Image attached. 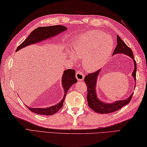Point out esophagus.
I'll list each match as a JSON object with an SVG mask.
<instances>
[{
  "instance_id": "esophagus-1",
  "label": "esophagus",
  "mask_w": 147,
  "mask_h": 147,
  "mask_svg": "<svg viewBox=\"0 0 147 147\" xmlns=\"http://www.w3.org/2000/svg\"><path fill=\"white\" fill-rule=\"evenodd\" d=\"M76 77L78 81H82L84 80V75L81 72V71H77L76 74Z\"/></svg>"
}]
</instances>
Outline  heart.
<instances>
[{"mask_svg": "<svg viewBox=\"0 0 147 147\" xmlns=\"http://www.w3.org/2000/svg\"><path fill=\"white\" fill-rule=\"evenodd\" d=\"M72 53L69 57L76 61L82 59V66L88 71H96L106 65L114 48L112 38L102 32L91 30L75 36L72 42Z\"/></svg>", "mask_w": 147, "mask_h": 147, "instance_id": "1", "label": "heart"}]
</instances>
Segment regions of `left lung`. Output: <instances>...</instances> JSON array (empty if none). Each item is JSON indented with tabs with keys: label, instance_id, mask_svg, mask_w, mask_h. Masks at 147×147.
I'll return each instance as SVG.
<instances>
[{
	"label": "left lung",
	"instance_id": "left-lung-1",
	"mask_svg": "<svg viewBox=\"0 0 147 147\" xmlns=\"http://www.w3.org/2000/svg\"><path fill=\"white\" fill-rule=\"evenodd\" d=\"M117 47L115 48L112 55L117 54H124L133 59L134 69L131 73V76L134 78V81H136L137 65L134 58L133 52L129 47H127V45L123 42L118 35H117ZM100 72L101 70L99 69L93 73L88 74V75H86L84 78V82H86L88 88L87 100L89 107L94 111L99 113V114H109V113L118 111L124 106L129 104L134 93L131 94L126 99L118 100L112 103H107L101 100L97 97L96 93L97 81Z\"/></svg>",
	"mask_w": 147,
	"mask_h": 147
}]
</instances>
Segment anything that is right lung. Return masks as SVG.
I'll use <instances>...</instances> for the list:
<instances>
[{"instance_id":"right-lung-1","label":"right lung","mask_w":147,"mask_h":147,"mask_svg":"<svg viewBox=\"0 0 147 147\" xmlns=\"http://www.w3.org/2000/svg\"><path fill=\"white\" fill-rule=\"evenodd\" d=\"M66 30L67 28L63 25H54L37 28L30 33V35L27 37V39H25L23 43L18 46L16 51H18L23 48L28 46V45L40 43L45 40L50 39L51 38L59 35V33L66 31ZM77 81L78 80L76 78V72H75L74 69H68L65 70L63 72L61 80L62 86L64 89V96L59 103L54 105V106L45 108H32L28 106L27 107L30 111L39 115H51L55 114L63 107V102L65 99L66 93L68 91L71 86L74 84H76Z\"/></svg>"}]
</instances>
